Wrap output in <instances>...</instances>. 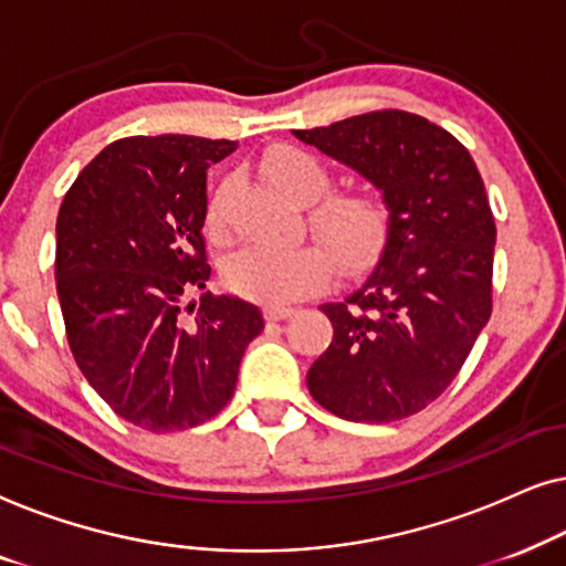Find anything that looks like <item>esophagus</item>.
<instances>
[{
	"label": "esophagus",
	"mask_w": 566,
	"mask_h": 566,
	"mask_svg": "<svg viewBox=\"0 0 566 566\" xmlns=\"http://www.w3.org/2000/svg\"><path fill=\"white\" fill-rule=\"evenodd\" d=\"M296 312L291 304H268L265 306V319L277 322V319H289V316Z\"/></svg>",
	"instance_id": "esophagus-1"
}]
</instances>
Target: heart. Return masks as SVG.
Wrapping results in <instances>:
<instances>
[{
	"instance_id": "b5f03b06",
	"label": "heart",
	"mask_w": 566,
	"mask_h": 566,
	"mask_svg": "<svg viewBox=\"0 0 566 566\" xmlns=\"http://www.w3.org/2000/svg\"><path fill=\"white\" fill-rule=\"evenodd\" d=\"M262 175L293 203H314L329 188V172L314 154L296 146H275L262 157ZM221 196L208 208V221L219 219ZM386 221L384 200L370 192H337L316 203L312 227L337 262L353 268L366 262L381 244ZM329 254L316 244H301L291 250L242 247L223 268V281L231 291L247 298L281 304L304 296L329 281Z\"/></svg>"
}]
</instances>
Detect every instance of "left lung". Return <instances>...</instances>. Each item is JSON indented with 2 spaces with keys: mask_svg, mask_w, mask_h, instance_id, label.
I'll return each mask as SVG.
<instances>
[{
  "mask_svg": "<svg viewBox=\"0 0 566 566\" xmlns=\"http://www.w3.org/2000/svg\"><path fill=\"white\" fill-rule=\"evenodd\" d=\"M293 136L374 185L389 213L374 270L319 306L335 337L308 368V391L350 422L420 412L490 322L497 231L482 175L448 130L405 111Z\"/></svg>",
  "mask_w": 566,
  "mask_h": 566,
  "instance_id": "1",
  "label": "left lung"
}]
</instances>
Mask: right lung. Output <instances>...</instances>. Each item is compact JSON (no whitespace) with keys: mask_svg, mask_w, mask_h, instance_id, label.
<instances>
[{"mask_svg":"<svg viewBox=\"0 0 566 566\" xmlns=\"http://www.w3.org/2000/svg\"><path fill=\"white\" fill-rule=\"evenodd\" d=\"M237 142L185 134L105 146L56 221V291L76 366L136 428L211 420L237 389L260 308L206 283V169ZM203 290L200 302L187 301Z\"/></svg>","mask_w":566,"mask_h":566,"instance_id":"1","label":"right lung"}]
</instances>
